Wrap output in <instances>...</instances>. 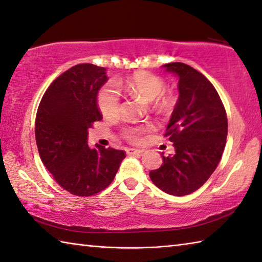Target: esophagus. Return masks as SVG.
<instances>
[{
	"label": "esophagus",
	"mask_w": 262,
	"mask_h": 262,
	"mask_svg": "<svg viewBox=\"0 0 262 262\" xmlns=\"http://www.w3.org/2000/svg\"><path fill=\"white\" fill-rule=\"evenodd\" d=\"M144 151L143 149H137V148H126V153L128 156H132V154H141Z\"/></svg>",
	"instance_id": "esophagus-1"
}]
</instances>
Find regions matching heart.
<instances>
[{"instance_id":"heart-1","label":"heart","mask_w":262,"mask_h":262,"mask_svg":"<svg viewBox=\"0 0 262 262\" xmlns=\"http://www.w3.org/2000/svg\"><path fill=\"white\" fill-rule=\"evenodd\" d=\"M115 88L123 89L128 95L138 96L143 100L151 102L159 97L164 92V82L157 75L148 72H138L124 81H116ZM111 85H104L97 96V104L104 117H116L121 111V96ZM128 139L138 141L141 128L132 127L126 130Z\"/></svg>"}]
</instances>
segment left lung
Here are the masks:
<instances>
[{"label": "left lung", "instance_id": "8db88e82", "mask_svg": "<svg viewBox=\"0 0 262 262\" xmlns=\"http://www.w3.org/2000/svg\"><path fill=\"white\" fill-rule=\"evenodd\" d=\"M178 78L179 97L165 137L175 153L165 157L149 178L162 191L174 196L191 194L215 171L224 152L228 118L221 97L202 73L182 62L162 66Z\"/></svg>", "mask_w": 262, "mask_h": 262}]
</instances>
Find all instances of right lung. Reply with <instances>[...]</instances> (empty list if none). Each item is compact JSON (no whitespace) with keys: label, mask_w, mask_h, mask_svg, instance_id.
I'll list each match as a JSON object with an SVG mask.
<instances>
[{"label":"right lung","mask_w":262,"mask_h":262,"mask_svg":"<svg viewBox=\"0 0 262 262\" xmlns=\"http://www.w3.org/2000/svg\"><path fill=\"white\" fill-rule=\"evenodd\" d=\"M104 67L79 63L55 79L36 117V143L42 164L63 189L92 196L113 182L125 152L88 146V128L103 118L97 93L108 78Z\"/></svg>","instance_id":"add662e5"}]
</instances>
